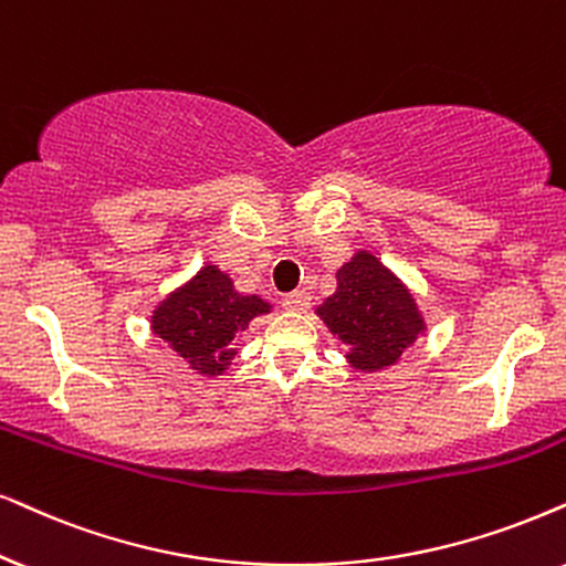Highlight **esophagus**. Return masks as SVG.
Returning <instances> with one entry per match:
<instances>
[{
	"label": "esophagus",
	"mask_w": 566,
	"mask_h": 566,
	"mask_svg": "<svg viewBox=\"0 0 566 566\" xmlns=\"http://www.w3.org/2000/svg\"><path fill=\"white\" fill-rule=\"evenodd\" d=\"M282 305H284V311H290V313H305L307 307H311V295H307L305 290L290 292V295H284Z\"/></svg>",
	"instance_id": "1"
}]
</instances>
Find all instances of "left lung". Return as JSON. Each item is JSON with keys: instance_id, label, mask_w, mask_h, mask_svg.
<instances>
[{"instance_id": "8db88e82", "label": "left lung", "mask_w": 566, "mask_h": 566, "mask_svg": "<svg viewBox=\"0 0 566 566\" xmlns=\"http://www.w3.org/2000/svg\"><path fill=\"white\" fill-rule=\"evenodd\" d=\"M316 313L347 347L349 366L363 374L395 366L405 349L426 334L412 292L370 250H357L336 271V292Z\"/></svg>"}]
</instances>
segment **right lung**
Returning <instances> with one entry per match:
<instances>
[{
	"instance_id": "1",
	"label": "right lung",
	"mask_w": 566,
	"mask_h": 566,
	"mask_svg": "<svg viewBox=\"0 0 566 566\" xmlns=\"http://www.w3.org/2000/svg\"><path fill=\"white\" fill-rule=\"evenodd\" d=\"M263 313H271V303L259 295H242L230 274L206 263L190 282L156 305L151 332L196 374L221 376L238 355L232 339Z\"/></svg>"
}]
</instances>
